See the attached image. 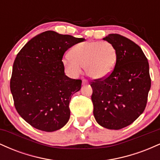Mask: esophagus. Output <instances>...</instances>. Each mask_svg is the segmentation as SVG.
Segmentation results:
<instances>
[{
	"instance_id": "obj_1",
	"label": "esophagus",
	"mask_w": 160,
	"mask_h": 160,
	"mask_svg": "<svg viewBox=\"0 0 160 160\" xmlns=\"http://www.w3.org/2000/svg\"><path fill=\"white\" fill-rule=\"evenodd\" d=\"M82 85H87V84H89V82H88V80H82Z\"/></svg>"
}]
</instances>
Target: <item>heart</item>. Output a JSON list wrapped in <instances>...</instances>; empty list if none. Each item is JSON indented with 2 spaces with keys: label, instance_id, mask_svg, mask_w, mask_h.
<instances>
[{
  "label": "heart",
  "instance_id": "b5f03b06",
  "mask_svg": "<svg viewBox=\"0 0 160 160\" xmlns=\"http://www.w3.org/2000/svg\"><path fill=\"white\" fill-rule=\"evenodd\" d=\"M62 58V64L71 76H78L85 67L86 74L95 80L111 74L117 60V49L108 41H86L78 43Z\"/></svg>",
  "mask_w": 160,
  "mask_h": 160
}]
</instances>
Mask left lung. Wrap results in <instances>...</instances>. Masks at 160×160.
<instances>
[{
    "label": "left lung",
    "mask_w": 160,
    "mask_h": 160,
    "mask_svg": "<svg viewBox=\"0 0 160 160\" xmlns=\"http://www.w3.org/2000/svg\"><path fill=\"white\" fill-rule=\"evenodd\" d=\"M117 49L115 68L104 80L92 82L93 114L102 127L118 130L143 113L151 80L148 58L138 45L117 34L103 38Z\"/></svg>",
    "instance_id": "1"
}]
</instances>
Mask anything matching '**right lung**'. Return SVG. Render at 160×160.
<instances>
[{
	"instance_id": "add662e5",
	"label": "right lung",
	"mask_w": 160,
	"mask_h": 160,
	"mask_svg": "<svg viewBox=\"0 0 160 160\" xmlns=\"http://www.w3.org/2000/svg\"><path fill=\"white\" fill-rule=\"evenodd\" d=\"M83 38L47 31L31 39L12 66L10 90L19 114L34 128L56 131L70 119L71 96L82 81L66 76L64 53Z\"/></svg>"
}]
</instances>
